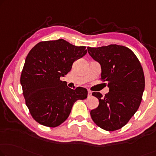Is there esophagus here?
Instances as JSON below:
<instances>
[{"label": "esophagus", "instance_id": "1", "mask_svg": "<svg viewBox=\"0 0 156 156\" xmlns=\"http://www.w3.org/2000/svg\"><path fill=\"white\" fill-rule=\"evenodd\" d=\"M91 95H92V92L90 91V90H88V94H87L88 97H90V96H91Z\"/></svg>", "mask_w": 156, "mask_h": 156}]
</instances>
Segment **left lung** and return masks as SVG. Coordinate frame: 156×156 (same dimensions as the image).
Here are the masks:
<instances>
[{"instance_id":"1","label":"left lung","mask_w":156,"mask_h":156,"mask_svg":"<svg viewBox=\"0 0 156 156\" xmlns=\"http://www.w3.org/2000/svg\"><path fill=\"white\" fill-rule=\"evenodd\" d=\"M87 50L100 64V79L106 81L109 87L104 97L100 92H92L99 104L90 111V115L101 129H119L128 122L140 106L145 87L142 66L134 53L125 46L88 47Z\"/></svg>"}]
</instances>
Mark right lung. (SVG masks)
I'll return each instance as SVG.
<instances>
[{"label": "right lung", "instance_id": "right-lung-1", "mask_svg": "<svg viewBox=\"0 0 156 156\" xmlns=\"http://www.w3.org/2000/svg\"><path fill=\"white\" fill-rule=\"evenodd\" d=\"M85 48L64 39L42 41L27 56L20 83L26 105L39 124L59 126L68 118L73 104L87 98L85 88L72 90L60 80L71 71L76 60L86 55Z\"/></svg>", "mask_w": 156, "mask_h": 156}]
</instances>
